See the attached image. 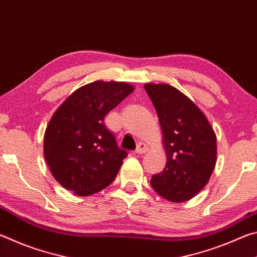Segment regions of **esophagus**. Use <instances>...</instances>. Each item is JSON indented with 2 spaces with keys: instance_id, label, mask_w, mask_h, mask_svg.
Listing matches in <instances>:
<instances>
[{
  "instance_id": "1",
  "label": "esophagus",
  "mask_w": 257,
  "mask_h": 257,
  "mask_svg": "<svg viewBox=\"0 0 257 257\" xmlns=\"http://www.w3.org/2000/svg\"><path fill=\"white\" fill-rule=\"evenodd\" d=\"M147 150H149V147H147L145 143H139L136 151H135V153H136V154H144V153H146Z\"/></svg>"
}]
</instances>
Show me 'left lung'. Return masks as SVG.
Listing matches in <instances>:
<instances>
[{
  "instance_id": "obj_1",
  "label": "left lung",
  "mask_w": 257,
  "mask_h": 257,
  "mask_svg": "<svg viewBox=\"0 0 257 257\" xmlns=\"http://www.w3.org/2000/svg\"><path fill=\"white\" fill-rule=\"evenodd\" d=\"M145 90L158 113L167 152L162 172L151 186L173 203L189 201L201 191L214 170L216 137L196 104L167 84H146Z\"/></svg>"
}]
</instances>
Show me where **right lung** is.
Here are the masks:
<instances>
[{"label":"right lung","instance_id":"add662e5","mask_svg":"<svg viewBox=\"0 0 257 257\" xmlns=\"http://www.w3.org/2000/svg\"><path fill=\"white\" fill-rule=\"evenodd\" d=\"M133 90L127 82L97 80L61 104L44 136L45 161L61 186L88 196L115 179L127 152L119 149L104 118Z\"/></svg>","mask_w":257,"mask_h":257}]
</instances>
